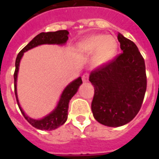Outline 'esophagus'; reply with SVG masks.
Wrapping results in <instances>:
<instances>
[{"instance_id": "34e87169", "label": "esophagus", "mask_w": 159, "mask_h": 159, "mask_svg": "<svg viewBox=\"0 0 159 159\" xmlns=\"http://www.w3.org/2000/svg\"><path fill=\"white\" fill-rule=\"evenodd\" d=\"M82 81L83 82H87L88 81V78H89V74L87 72H85L84 74L82 75Z\"/></svg>"}]
</instances>
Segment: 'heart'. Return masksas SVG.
I'll return each instance as SVG.
<instances>
[{
  "label": "heart",
  "instance_id": "heart-1",
  "mask_svg": "<svg viewBox=\"0 0 159 159\" xmlns=\"http://www.w3.org/2000/svg\"><path fill=\"white\" fill-rule=\"evenodd\" d=\"M81 49L86 53H95L93 62L96 65L106 64L114 58L117 52L115 39L106 34H94L81 43Z\"/></svg>",
  "mask_w": 159,
  "mask_h": 159
}]
</instances>
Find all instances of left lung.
I'll return each instance as SVG.
<instances>
[{
	"label": "left lung",
	"mask_w": 159,
	"mask_h": 159,
	"mask_svg": "<svg viewBox=\"0 0 159 159\" xmlns=\"http://www.w3.org/2000/svg\"><path fill=\"white\" fill-rule=\"evenodd\" d=\"M123 53L91 72L94 86L92 111L99 123L119 127L139 113L147 88L145 63L133 41L118 34Z\"/></svg>",
	"instance_id": "1"
}]
</instances>
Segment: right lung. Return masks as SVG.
Masks as SVG:
<instances>
[{
  "mask_svg": "<svg viewBox=\"0 0 159 159\" xmlns=\"http://www.w3.org/2000/svg\"><path fill=\"white\" fill-rule=\"evenodd\" d=\"M68 31L67 30H57L55 32H48V33H40L35 36L22 50L18 53L16 60V70L14 72V85H15V94H16V101L20 110L21 113L25 120L30 124L31 125L35 128L41 129V130H53L58 128L59 126L62 125L66 122L67 119V110H68V103L73 96L77 92L79 86L82 83V78L78 77L77 79L71 82L68 86L62 92L59 102L57 104V108L50 113L48 116H45L41 120H34L26 116L24 113L23 110L21 109L19 104L18 98H17V92H16V80H17V74H18L19 65L24 53L28 51L29 49L34 48L36 46L44 44V43H57V44H62L67 42L68 39Z\"/></svg>",
  "mask_w": 159,
  "mask_h": 159,
  "instance_id": "obj_1",
  "label": "right lung"
}]
</instances>
